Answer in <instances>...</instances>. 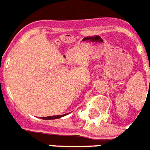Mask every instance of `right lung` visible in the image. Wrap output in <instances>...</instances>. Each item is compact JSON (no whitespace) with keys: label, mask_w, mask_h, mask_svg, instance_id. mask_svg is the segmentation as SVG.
<instances>
[{"label":"right lung","mask_w":150,"mask_h":150,"mask_svg":"<svg viewBox=\"0 0 150 150\" xmlns=\"http://www.w3.org/2000/svg\"><path fill=\"white\" fill-rule=\"evenodd\" d=\"M69 114V113H68ZM68 114H65V115H54V116H48V117H40L41 119H44V120H52V119H57V118H60V117L66 116Z\"/></svg>","instance_id":"right-lung-1"}]
</instances>
